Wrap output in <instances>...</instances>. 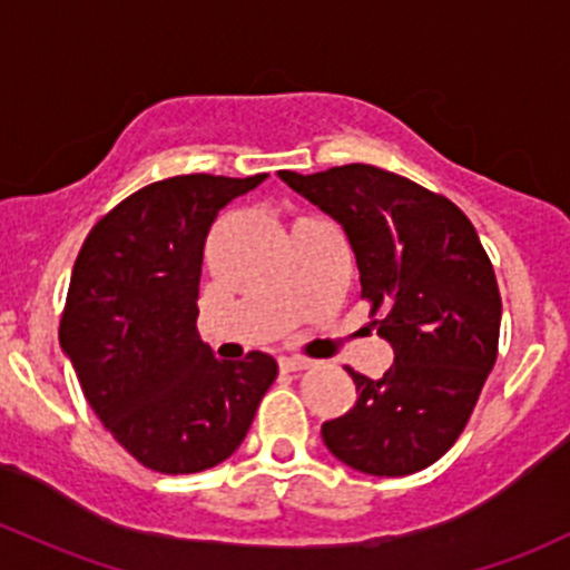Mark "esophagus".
Returning <instances> with one entry per match:
<instances>
[{
	"label": "esophagus",
	"instance_id": "1",
	"mask_svg": "<svg viewBox=\"0 0 570 570\" xmlns=\"http://www.w3.org/2000/svg\"><path fill=\"white\" fill-rule=\"evenodd\" d=\"M278 365H281V371L297 373V371H305V367H308L311 362L305 360V356H281Z\"/></svg>",
	"mask_w": 570,
	"mask_h": 570
}]
</instances>
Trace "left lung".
<instances>
[{
	"instance_id": "1",
	"label": "left lung",
	"mask_w": 570,
	"mask_h": 570,
	"mask_svg": "<svg viewBox=\"0 0 570 570\" xmlns=\"http://www.w3.org/2000/svg\"><path fill=\"white\" fill-rule=\"evenodd\" d=\"M281 180L346 229L362 299L395 362L346 367L352 411L322 424L330 452L371 476H409L452 449L498 360L500 292L476 229L452 199L373 165Z\"/></svg>"
}]
</instances>
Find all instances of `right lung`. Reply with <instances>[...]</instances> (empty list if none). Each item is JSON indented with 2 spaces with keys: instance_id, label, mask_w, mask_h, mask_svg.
<instances>
[{
  "instance_id": "add662e5",
  "label": "right lung",
  "mask_w": 570,
  "mask_h": 570,
  "mask_svg": "<svg viewBox=\"0 0 570 570\" xmlns=\"http://www.w3.org/2000/svg\"><path fill=\"white\" fill-rule=\"evenodd\" d=\"M265 178L194 173L142 186L94 224L75 259L61 348L99 422L156 473L227 460L278 376L271 354L222 362L197 333L210 224Z\"/></svg>"
}]
</instances>
